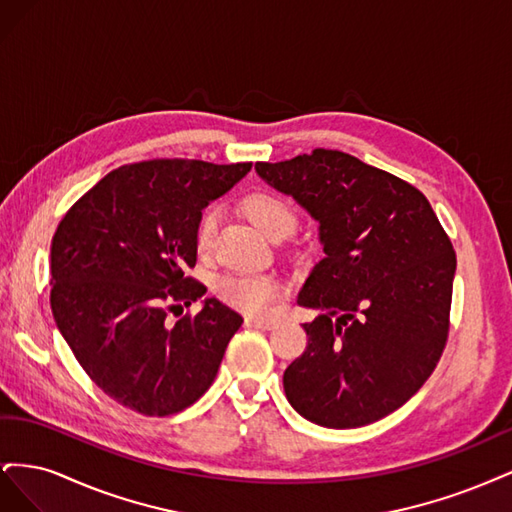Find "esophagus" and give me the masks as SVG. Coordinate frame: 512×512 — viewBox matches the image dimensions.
Here are the masks:
<instances>
[{"label":"esophagus","instance_id":"1","mask_svg":"<svg viewBox=\"0 0 512 512\" xmlns=\"http://www.w3.org/2000/svg\"><path fill=\"white\" fill-rule=\"evenodd\" d=\"M247 327H254V329H262V331H269L275 327V320L273 318H247L245 320Z\"/></svg>","mask_w":512,"mask_h":512}]
</instances>
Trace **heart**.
<instances>
[{"label":"heart","instance_id":"heart-1","mask_svg":"<svg viewBox=\"0 0 512 512\" xmlns=\"http://www.w3.org/2000/svg\"><path fill=\"white\" fill-rule=\"evenodd\" d=\"M245 213L250 220L265 232L267 237L277 235L280 230H294L297 213L286 198L273 192H252L245 198ZM215 224H218V211L205 209L196 222L194 239L198 250H207L213 239ZM218 299L226 305L241 309L247 314H262L273 305L277 294L282 290L280 280L271 273H252V271H230L220 275L213 284Z\"/></svg>","mask_w":512,"mask_h":512}]
</instances>
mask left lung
<instances>
[{
    "label": "left lung",
    "mask_w": 512,
    "mask_h": 512,
    "mask_svg": "<svg viewBox=\"0 0 512 512\" xmlns=\"http://www.w3.org/2000/svg\"><path fill=\"white\" fill-rule=\"evenodd\" d=\"M271 188L320 224L324 258L299 305L307 348L284 371L290 406L322 427L395 412L436 369L448 337L457 258L414 185L335 149L256 162Z\"/></svg>",
    "instance_id": "left-lung-1"
}]
</instances>
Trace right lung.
Wrapping results in <instances>:
<instances>
[{
  "instance_id": "obj_1",
  "label": "right lung",
  "mask_w": 512,
  "mask_h": 512,
  "mask_svg": "<svg viewBox=\"0 0 512 512\" xmlns=\"http://www.w3.org/2000/svg\"><path fill=\"white\" fill-rule=\"evenodd\" d=\"M250 168L179 158L126 164L59 222L53 318L87 376L121 406L168 416L215 380L243 318L213 297L175 324L166 314L207 292L185 275L196 265V222Z\"/></svg>"
}]
</instances>
